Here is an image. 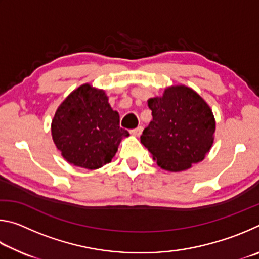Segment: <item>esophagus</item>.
I'll return each mask as SVG.
<instances>
[{
	"mask_svg": "<svg viewBox=\"0 0 259 259\" xmlns=\"http://www.w3.org/2000/svg\"><path fill=\"white\" fill-rule=\"evenodd\" d=\"M142 133H143V126H137V128L130 130V134L134 136H137V137L142 135Z\"/></svg>",
	"mask_w": 259,
	"mask_h": 259,
	"instance_id": "esophagus-1",
	"label": "esophagus"
}]
</instances>
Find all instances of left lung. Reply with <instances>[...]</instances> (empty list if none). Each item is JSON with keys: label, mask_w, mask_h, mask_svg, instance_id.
<instances>
[{"label": "left lung", "mask_w": 259, "mask_h": 259, "mask_svg": "<svg viewBox=\"0 0 259 259\" xmlns=\"http://www.w3.org/2000/svg\"><path fill=\"white\" fill-rule=\"evenodd\" d=\"M153 120L140 136L162 169L182 171L201 162L213 143L214 119L207 103L192 89L176 85L151 98Z\"/></svg>", "instance_id": "left-lung-1"}]
</instances>
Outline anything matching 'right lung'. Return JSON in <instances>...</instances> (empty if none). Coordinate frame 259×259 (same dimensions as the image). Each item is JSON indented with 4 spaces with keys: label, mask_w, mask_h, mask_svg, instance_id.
<instances>
[{
    "label": "right lung",
    "mask_w": 259,
    "mask_h": 259,
    "mask_svg": "<svg viewBox=\"0 0 259 259\" xmlns=\"http://www.w3.org/2000/svg\"><path fill=\"white\" fill-rule=\"evenodd\" d=\"M52 138L65 159L85 169H98L115 155L122 137L120 116L108 104L103 90L83 84L57 109L51 125Z\"/></svg>",
    "instance_id": "right-lung-1"
}]
</instances>
